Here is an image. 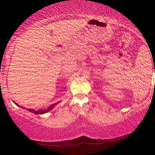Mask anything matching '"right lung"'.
Listing matches in <instances>:
<instances>
[{
    "label": "right lung",
    "mask_w": 155,
    "mask_h": 155,
    "mask_svg": "<svg viewBox=\"0 0 155 155\" xmlns=\"http://www.w3.org/2000/svg\"><path fill=\"white\" fill-rule=\"evenodd\" d=\"M15 104H16V105H18V104H16L15 103H14ZM56 104V103L55 104H52L51 106H50L49 107H48V108H47L46 109H44V110H38V111H36V110H34V109H28V111H29L30 112H31V113H33V114H45V113H47V112H48L49 111H51V110L54 107V106Z\"/></svg>",
    "instance_id": "add662e5"
}]
</instances>
